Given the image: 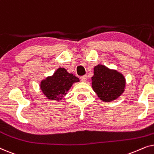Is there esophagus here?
Wrapping results in <instances>:
<instances>
[{"label":"esophagus","instance_id":"esophagus-1","mask_svg":"<svg viewBox=\"0 0 154 154\" xmlns=\"http://www.w3.org/2000/svg\"><path fill=\"white\" fill-rule=\"evenodd\" d=\"M81 81L83 82H85L87 81V75H83V76H82L81 78Z\"/></svg>","mask_w":154,"mask_h":154}]
</instances>
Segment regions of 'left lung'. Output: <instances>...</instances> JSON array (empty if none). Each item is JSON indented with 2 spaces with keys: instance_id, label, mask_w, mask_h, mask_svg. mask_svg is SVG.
Masks as SVG:
<instances>
[{
  "instance_id": "1",
  "label": "left lung",
  "mask_w": 154,
  "mask_h": 154,
  "mask_svg": "<svg viewBox=\"0 0 154 154\" xmlns=\"http://www.w3.org/2000/svg\"><path fill=\"white\" fill-rule=\"evenodd\" d=\"M125 79L122 73L98 64L94 68L92 87L98 97L103 102L116 100L125 91Z\"/></svg>"
}]
</instances>
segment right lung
<instances>
[{
  "instance_id": "1",
  "label": "right lung",
  "mask_w": 154,
  "mask_h": 154,
  "mask_svg": "<svg viewBox=\"0 0 154 154\" xmlns=\"http://www.w3.org/2000/svg\"><path fill=\"white\" fill-rule=\"evenodd\" d=\"M79 82V78L69 73L64 68H59L51 76L41 82V89L48 100L59 101L66 95L73 83Z\"/></svg>"
}]
</instances>
